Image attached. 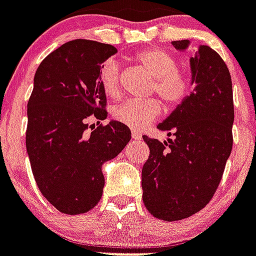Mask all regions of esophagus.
I'll list each match as a JSON object with an SVG mask.
<instances>
[{"label":"esophagus","mask_w":256,"mask_h":256,"mask_svg":"<svg viewBox=\"0 0 256 256\" xmlns=\"http://www.w3.org/2000/svg\"><path fill=\"white\" fill-rule=\"evenodd\" d=\"M132 139H134V140H140V139H142V135L139 134L138 132H132Z\"/></svg>","instance_id":"1"}]
</instances>
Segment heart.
Masks as SVG:
<instances>
[{"label":"heart","mask_w":256,"mask_h":256,"mask_svg":"<svg viewBox=\"0 0 256 256\" xmlns=\"http://www.w3.org/2000/svg\"><path fill=\"white\" fill-rule=\"evenodd\" d=\"M140 67L154 78L152 92H158L168 108L180 106L192 90L188 76L178 70V62L172 55L159 48L140 51L136 55ZM100 84L105 94L110 98L121 96L120 84V66L114 60H108L100 70ZM162 102L158 98L143 101H126L113 112V117L120 124L132 128L135 132L146 128L162 114Z\"/></svg>","instance_id":"obj_1"}]
</instances>
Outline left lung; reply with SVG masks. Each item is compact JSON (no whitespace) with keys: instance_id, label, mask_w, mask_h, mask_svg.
<instances>
[{"instance_id":"obj_1","label":"left lung","mask_w":256,"mask_h":256,"mask_svg":"<svg viewBox=\"0 0 256 256\" xmlns=\"http://www.w3.org/2000/svg\"><path fill=\"white\" fill-rule=\"evenodd\" d=\"M189 43L172 46L186 51ZM189 66L194 89L158 124L174 138L143 136L150 148L142 168L143 202L154 217L170 222L190 217L210 201L232 147L234 104L225 62L209 46H200Z\"/></svg>"}]
</instances>
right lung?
Segmentation results:
<instances>
[{
  "label": "right lung",
  "instance_id": "add662e5",
  "mask_svg": "<svg viewBox=\"0 0 256 256\" xmlns=\"http://www.w3.org/2000/svg\"><path fill=\"white\" fill-rule=\"evenodd\" d=\"M117 52L112 44L76 39L39 64L27 104L26 148L36 186L64 214L97 205L105 186L102 164L121 152L132 132L118 121L88 132L86 118L108 117L100 84L101 64Z\"/></svg>",
  "mask_w": 256,
  "mask_h": 256
}]
</instances>
